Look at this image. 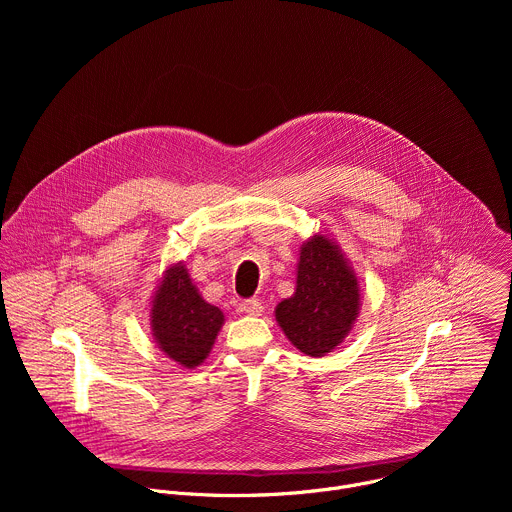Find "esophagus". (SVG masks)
I'll return each mask as SVG.
<instances>
[{
  "mask_svg": "<svg viewBox=\"0 0 512 512\" xmlns=\"http://www.w3.org/2000/svg\"><path fill=\"white\" fill-rule=\"evenodd\" d=\"M241 312L247 316H261L263 314V302L261 300H247L241 304Z\"/></svg>",
  "mask_w": 512,
  "mask_h": 512,
  "instance_id": "34e87169",
  "label": "esophagus"
}]
</instances>
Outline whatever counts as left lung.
Returning <instances> with one entry per match:
<instances>
[{"mask_svg":"<svg viewBox=\"0 0 512 512\" xmlns=\"http://www.w3.org/2000/svg\"><path fill=\"white\" fill-rule=\"evenodd\" d=\"M360 310V283L342 249L328 235L304 241L296 291L275 308L287 340L308 356H324L344 342Z\"/></svg>","mask_w":512,"mask_h":512,"instance_id":"left-lung-1","label":"left lung"}]
</instances>
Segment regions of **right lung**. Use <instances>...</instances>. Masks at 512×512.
Returning a JSON list of instances; mask_svg holds the SVG:
<instances>
[{
	"label": "right lung",
	"mask_w": 512,
	"mask_h": 512,
	"mask_svg": "<svg viewBox=\"0 0 512 512\" xmlns=\"http://www.w3.org/2000/svg\"><path fill=\"white\" fill-rule=\"evenodd\" d=\"M225 324V314L208 304L182 261L172 263L152 296L150 326L158 348L184 369L204 362Z\"/></svg>",
	"instance_id": "add662e5"
}]
</instances>
